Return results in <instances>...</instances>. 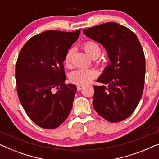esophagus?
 Instances as JSON below:
<instances>
[{"mask_svg":"<svg viewBox=\"0 0 159 159\" xmlns=\"http://www.w3.org/2000/svg\"><path fill=\"white\" fill-rule=\"evenodd\" d=\"M83 85H77V90H81L82 88H83Z\"/></svg>","mask_w":159,"mask_h":159,"instance_id":"34e87169","label":"esophagus"}]
</instances>
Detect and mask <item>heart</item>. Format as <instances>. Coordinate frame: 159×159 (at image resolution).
Returning a JSON list of instances; mask_svg holds the SVG:
<instances>
[{
    "mask_svg": "<svg viewBox=\"0 0 159 159\" xmlns=\"http://www.w3.org/2000/svg\"><path fill=\"white\" fill-rule=\"evenodd\" d=\"M83 48L87 53L93 58H96L101 55V48L99 44L95 41L88 40L84 43ZM74 54L73 48L69 49L65 54L64 64L66 67L71 66ZM97 77V72L93 69L80 68L72 71L69 75V80L71 83L77 85H84L88 84Z\"/></svg>",
    "mask_w": 159,
    "mask_h": 159,
    "instance_id": "b5f03b06",
    "label": "heart"
}]
</instances>
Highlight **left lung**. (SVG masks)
Returning <instances> with one entry per match:
<instances>
[{"mask_svg":"<svg viewBox=\"0 0 159 159\" xmlns=\"http://www.w3.org/2000/svg\"><path fill=\"white\" fill-rule=\"evenodd\" d=\"M88 38L101 43L111 64L97 80L93 105L100 116L110 122L127 119L143 93L145 59L138 37L125 26L107 22L83 30Z\"/></svg>","mask_w":159,"mask_h":159,"instance_id":"left-lung-1","label":"left lung"}]
</instances>
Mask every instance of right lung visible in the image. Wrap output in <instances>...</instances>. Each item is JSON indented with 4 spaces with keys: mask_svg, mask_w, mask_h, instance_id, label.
Masks as SVG:
<instances>
[{
    "mask_svg": "<svg viewBox=\"0 0 159 159\" xmlns=\"http://www.w3.org/2000/svg\"><path fill=\"white\" fill-rule=\"evenodd\" d=\"M80 30H48L32 37L21 48L16 64V90L31 120L55 129L67 119L77 87L66 84L64 58Z\"/></svg>",
    "mask_w": 159,
    "mask_h": 159,
    "instance_id": "obj_1",
    "label": "right lung"
}]
</instances>
